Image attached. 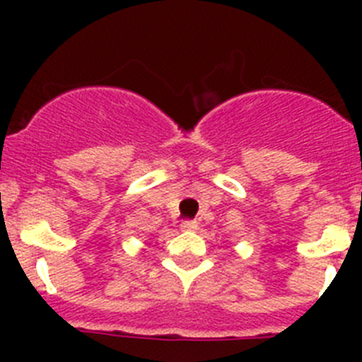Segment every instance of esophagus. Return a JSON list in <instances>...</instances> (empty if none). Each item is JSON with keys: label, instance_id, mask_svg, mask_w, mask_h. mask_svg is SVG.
Segmentation results:
<instances>
[{"label": "esophagus", "instance_id": "34e87169", "mask_svg": "<svg viewBox=\"0 0 362 362\" xmlns=\"http://www.w3.org/2000/svg\"><path fill=\"white\" fill-rule=\"evenodd\" d=\"M181 228L187 230V232H192V230L197 228V223H196V221L187 219V221H183V223H181Z\"/></svg>", "mask_w": 362, "mask_h": 362}]
</instances>
